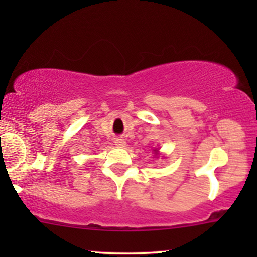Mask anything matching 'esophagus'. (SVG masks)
<instances>
[{
	"label": "esophagus",
	"mask_w": 257,
	"mask_h": 257,
	"mask_svg": "<svg viewBox=\"0 0 257 257\" xmlns=\"http://www.w3.org/2000/svg\"><path fill=\"white\" fill-rule=\"evenodd\" d=\"M114 145L118 146V147H123V146L125 145L124 139H122V138H116V139H114Z\"/></svg>",
	"instance_id": "obj_1"
}]
</instances>
